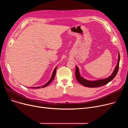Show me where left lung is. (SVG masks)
<instances>
[{
  "instance_id": "1",
  "label": "left lung",
  "mask_w": 128,
  "mask_h": 128,
  "mask_svg": "<svg viewBox=\"0 0 128 128\" xmlns=\"http://www.w3.org/2000/svg\"><path fill=\"white\" fill-rule=\"evenodd\" d=\"M120 61V54L119 53L118 54V60L117 64L115 67V68L112 74L108 77L105 79H100L98 80H94V81H89V80H86L82 78L80 75V72L79 68L77 66H76V71H75V76L77 81L82 85L86 87H90V88H96V87H99L108 84L109 82L115 78L117 74L119 69V64Z\"/></svg>"
}]
</instances>
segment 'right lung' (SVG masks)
I'll use <instances>...</instances> for the list:
<instances>
[{"mask_svg":"<svg viewBox=\"0 0 128 128\" xmlns=\"http://www.w3.org/2000/svg\"><path fill=\"white\" fill-rule=\"evenodd\" d=\"M56 68H57V67H56V68H54V70H53V73H52V76H51L50 79L49 80V81L48 82L46 83L45 84H44V86H37V87H31V88H32V89H39V88H44V87H46V86L48 85H49V84L52 82V80L54 79V77H55Z\"/></svg>","mask_w":128,"mask_h":128,"instance_id":"add662e5","label":"right lung"}]
</instances>
